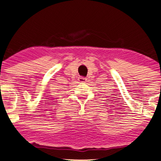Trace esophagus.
<instances>
[{"instance_id": "esophagus-1", "label": "esophagus", "mask_w": 161, "mask_h": 161, "mask_svg": "<svg viewBox=\"0 0 161 161\" xmlns=\"http://www.w3.org/2000/svg\"><path fill=\"white\" fill-rule=\"evenodd\" d=\"M78 81H80V82H85V81H86V79L84 77H79Z\"/></svg>"}]
</instances>
